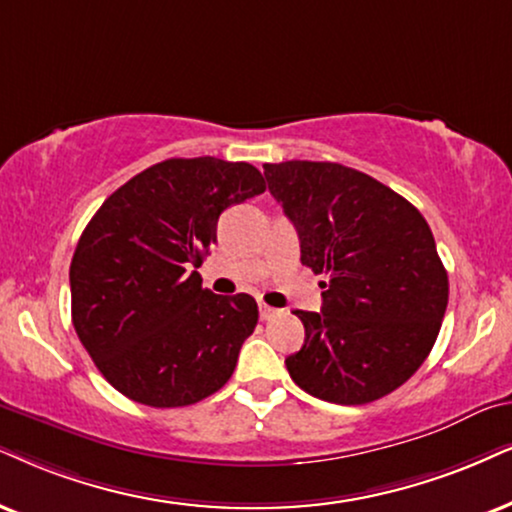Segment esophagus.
<instances>
[{
  "label": "esophagus",
  "mask_w": 512,
  "mask_h": 512,
  "mask_svg": "<svg viewBox=\"0 0 512 512\" xmlns=\"http://www.w3.org/2000/svg\"><path fill=\"white\" fill-rule=\"evenodd\" d=\"M278 314V309H274V307H269V304H260V316L264 321H269V319H274V316Z\"/></svg>",
  "instance_id": "34e87169"
}]
</instances>
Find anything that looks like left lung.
Wrapping results in <instances>:
<instances>
[{
	"label": "left lung",
	"instance_id": "1",
	"mask_svg": "<svg viewBox=\"0 0 512 512\" xmlns=\"http://www.w3.org/2000/svg\"><path fill=\"white\" fill-rule=\"evenodd\" d=\"M269 191L321 281V312L295 316L304 345L286 359L297 387L331 404H368L404 385L435 345L449 278L425 217L340 163L264 165Z\"/></svg>",
	"mask_w": 512,
	"mask_h": 512
}]
</instances>
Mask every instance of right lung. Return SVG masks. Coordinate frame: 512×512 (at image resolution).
<instances>
[{"label":"right lung","mask_w":512,"mask_h":512,"mask_svg":"<svg viewBox=\"0 0 512 512\" xmlns=\"http://www.w3.org/2000/svg\"><path fill=\"white\" fill-rule=\"evenodd\" d=\"M267 189L257 167L170 158L111 193L70 262L73 326L115 390L155 409L189 406L234 373L255 297L215 295L198 267L229 205Z\"/></svg>","instance_id":"right-lung-1"}]
</instances>
